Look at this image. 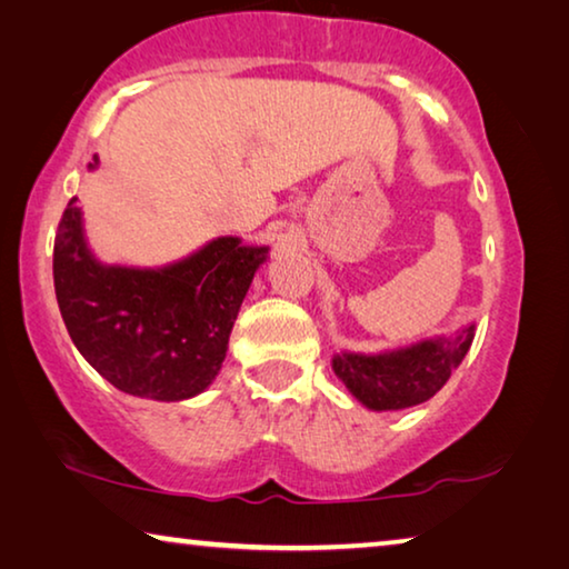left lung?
Masks as SVG:
<instances>
[{"instance_id": "left-lung-1", "label": "left lung", "mask_w": 569, "mask_h": 569, "mask_svg": "<svg viewBox=\"0 0 569 569\" xmlns=\"http://www.w3.org/2000/svg\"><path fill=\"white\" fill-rule=\"evenodd\" d=\"M476 327L458 329L453 337L426 339L418 345L355 355L341 351L331 359L333 372L369 410H402L430 400L448 382L471 349Z\"/></svg>"}]
</instances>
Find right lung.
Here are the masks:
<instances>
[{
  "label": "right lung",
  "instance_id": "add662e5",
  "mask_svg": "<svg viewBox=\"0 0 569 569\" xmlns=\"http://www.w3.org/2000/svg\"><path fill=\"white\" fill-rule=\"evenodd\" d=\"M266 258L268 248L218 238L164 268L103 266L88 248L73 197L58 224L52 278L86 362L133 398L174 402L218 377L240 303Z\"/></svg>",
  "mask_w": 569,
  "mask_h": 569
}]
</instances>
